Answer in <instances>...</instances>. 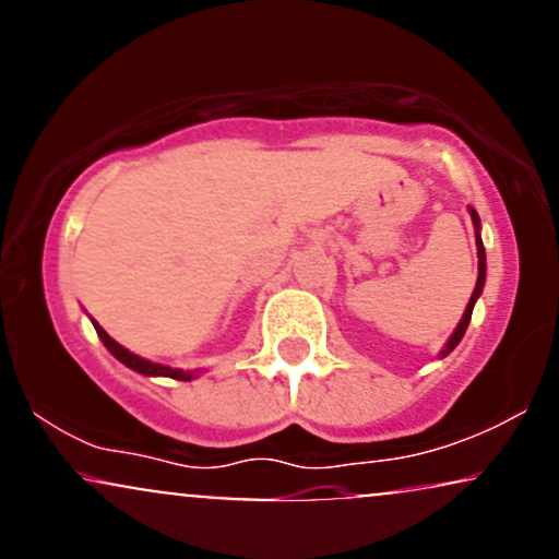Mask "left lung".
Masks as SVG:
<instances>
[{"mask_svg":"<svg viewBox=\"0 0 559 559\" xmlns=\"http://www.w3.org/2000/svg\"><path fill=\"white\" fill-rule=\"evenodd\" d=\"M471 215H473V223H476V228H478L480 221H478L476 210H471ZM476 243H478V281H476V288H473V297H471V301H467L465 316H463V320H460L457 331H454L452 338H449V342H447L444 352H441V357H447L449 352H452L454 346L460 344V338L465 336V329H467V323H471V316H473V305H476V299L480 297V288H484V281H486V252H484V243H480V236H476Z\"/></svg>","mask_w":559,"mask_h":559,"instance_id":"obj_1","label":"left lung"}]
</instances>
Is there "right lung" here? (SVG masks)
<instances>
[{"label":"right lung","mask_w":559,"mask_h":559,"mask_svg":"<svg viewBox=\"0 0 559 559\" xmlns=\"http://www.w3.org/2000/svg\"><path fill=\"white\" fill-rule=\"evenodd\" d=\"M94 329H96V333H99L102 344H105L107 349H110L120 362L128 365V368H131V370H136V373H144V376H168V378H176V381H191V378L197 376V373H186V370H178V368H168V365H157V362L144 360V357L133 355V352H128L126 346H120L118 342H115V338L107 336L102 325L94 323Z\"/></svg>","instance_id":"right-lung-1"}]
</instances>
